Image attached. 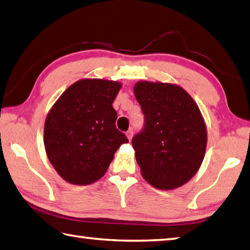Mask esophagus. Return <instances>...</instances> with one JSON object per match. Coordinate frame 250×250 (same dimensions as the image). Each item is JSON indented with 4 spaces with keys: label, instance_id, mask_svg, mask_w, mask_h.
Returning <instances> with one entry per match:
<instances>
[{
    "label": "esophagus",
    "instance_id": "1",
    "mask_svg": "<svg viewBox=\"0 0 250 250\" xmlns=\"http://www.w3.org/2000/svg\"><path fill=\"white\" fill-rule=\"evenodd\" d=\"M125 135H126V138L129 139V141H131V139H132V137H133V130L132 129H129L125 132Z\"/></svg>",
    "mask_w": 250,
    "mask_h": 250
}]
</instances>
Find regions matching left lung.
Segmentation results:
<instances>
[{
	"label": "left lung",
	"mask_w": 250,
	"mask_h": 250,
	"mask_svg": "<svg viewBox=\"0 0 250 250\" xmlns=\"http://www.w3.org/2000/svg\"><path fill=\"white\" fill-rule=\"evenodd\" d=\"M134 95L144 126L132 139L143 178L161 190L178 188L196 175L207 147L199 107L180 86L138 82Z\"/></svg>",
	"instance_id": "left-lung-1"
}]
</instances>
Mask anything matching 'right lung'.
Here are the masks:
<instances>
[{
  "instance_id": "right-lung-1",
  "label": "right lung",
  "mask_w": 250,
  "mask_h": 250,
  "mask_svg": "<svg viewBox=\"0 0 250 250\" xmlns=\"http://www.w3.org/2000/svg\"><path fill=\"white\" fill-rule=\"evenodd\" d=\"M119 82L87 79L72 84L49 111L43 131L47 156L67 183L89 185L105 175L113 154L128 143L117 129L112 103Z\"/></svg>"
}]
</instances>
